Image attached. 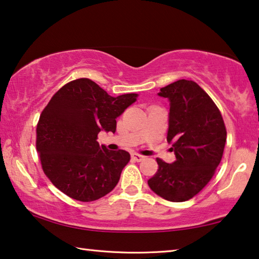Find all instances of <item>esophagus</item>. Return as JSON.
<instances>
[{"instance_id":"34e87169","label":"esophagus","mask_w":259,"mask_h":259,"mask_svg":"<svg viewBox=\"0 0 259 259\" xmlns=\"http://www.w3.org/2000/svg\"><path fill=\"white\" fill-rule=\"evenodd\" d=\"M131 157H132V159L135 160V162H141V160H143V159L146 158L145 156H142V155H140V154H132V156H131Z\"/></svg>"}]
</instances>
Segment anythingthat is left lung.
<instances>
[{"instance_id": "left-lung-1", "label": "left lung", "mask_w": 259, "mask_h": 259, "mask_svg": "<svg viewBox=\"0 0 259 259\" xmlns=\"http://www.w3.org/2000/svg\"><path fill=\"white\" fill-rule=\"evenodd\" d=\"M158 95L169 101L167 142L177 159H156L158 169L148 185L164 200L185 202L212 179L225 148V122L212 99L192 80L169 83Z\"/></svg>"}]
</instances>
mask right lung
<instances>
[{
  "mask_svg": "<svg viewBox=\"0 0 259 259\" xmlns=\"http://www.w3.org/2000/svg\"><path fill=\"white\" fill-rule=\"evenodd\" d=\"M137 97H112L87 78L67 82L55 93L36 125V151L55 187L81 202L99 200L116 187L131 156L100 147L97 134L116 132V118Z\"/></svg>",
  "mask_w": 259,
  "mask_h": 259,
  "instance_id": "right-lung-1",
  "label": "right lung"
}]
</instances>
